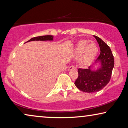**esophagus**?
Here are the masks:
<instances>
[{"label":"esophagus","mask_w":128,"mask_h":128,"mask_svg":"<svg viewBox=\"0 0 128 128\" xmlns=\"http://www.w3.org/2000/svg\"><path fill=\"white\" fill-rule=\"evenodd\" d=\"M75 69V68L74 67V66L72 65L70 66H69V69H68V70H73V69Z\"/></svg>","instance_id":"34e87169"}]
</instances>
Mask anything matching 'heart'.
Listing matches in <instances>:
<instances>
[{"instance_id":"b5f03b06","label":"heart","mask_w":128,"mask_h":128,"mask_svg":"<svg viewBox=\"0 0 128 128\" xmlns=\"http://www.w3.org/2000/svg\"><path fill=\"white\" fill-rule=\"evenodd\" d=\"M89 40H80L75 45L73 56L78 58V62L82 65H88L92 62L98 53V48L94 42H90Z\"/></svg>"}]
</instances>
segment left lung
<instances>
[{"label":"left lung","instance_id":"8db88e82","mask_svg":"<svg viewBox=\"0 0 128 128\" xmlns=\"http://www.w3.org/2000/svg\"><path fill=\"white\" fill-rule=\"evenodd\" d=\"M94 36L100 48V54L95 64H99L100 66L94 70H92V66L88 69H78V76L74 83L80 91L88 93L99 92L109 83L114 66V56L109 46L101 38Z\"/></svg>","mask_w":128,"mask_h":128}]
</instances>
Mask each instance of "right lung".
I'll return each instance as SVG.
<instances>
[{
	"label": "right lung",
	"instance_id": "right-lung-1",
	"mask_svg": "<svg viewBox=\"0 0 128 128\" xmlns=\"http://www.w3.org/2000/svg\"><path fill=\"white\" fill-rule=\"evenodd\" d=\"M53 39L54 36H44L32 38L31 39L28 40L27 42H26L33 41H53Z\"/></svg>",
	"mask_w": 128,
	"mask_h": 128
}]
</instances>
